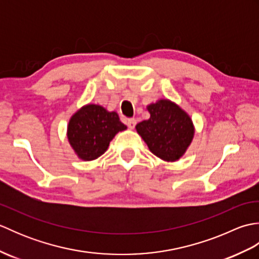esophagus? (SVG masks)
<instances>
[{"instance_id": "34e87169", "label": "esophagus", "mask_w": 259, "mask_h": 259, "mask_svg": "<svg viewBox=\"0 0 259 259\" xmlns=\"http://www.w3.org/2000/svg\"><path fill=\"white\" fill-rule=\"evenodd\" d=\"M126 124H128L130 129H134L136 124H137V120L135 118H130V119L126 120Z\"/></svg>"}]
</instances>
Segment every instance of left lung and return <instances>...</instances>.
<instances>
[{"instance_id":"left-lung-1","label":"left lung","mask_w":259,"mask_h":259,"mask_svg":"<svg viewBox=\"0 0 259 259\" xmlns=\"http://www.w3.org/2000/svg\"><path fill=\"white\" fill-rule=\"evenodd\" d=\"M150 118L136 125L149 150L164 161H177L188 149L195 135L192 120L178 104L160 99L147 106Z\"/></svg>"}]
</instances>
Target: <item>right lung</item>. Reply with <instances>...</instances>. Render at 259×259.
I'll return each mask as SVG.
<instances>
[{
    "mask_svg": "<svg viewBox=\"0 0 259 259\" xmlns=\"http://www.w3.org/2000/svg\"><path fill=\"white\" fill-rule=\"evenodd\" d=\"M125 129L117 112L90 103L71 117L67 136L75 155L81 160L91 161L103 155L114 136Z\"/></svg>",
    "mask_w": 259,
    "mask_h": 259,
    "instance_id": "right-lung-1",
    "label": "right lung"
}]
</instances>
